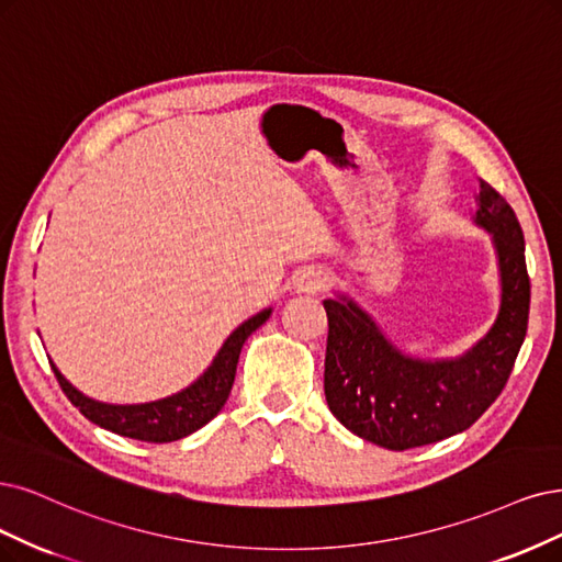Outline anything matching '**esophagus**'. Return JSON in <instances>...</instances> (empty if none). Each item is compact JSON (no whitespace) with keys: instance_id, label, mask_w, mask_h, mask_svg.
<instances>
[{"instance_id":"obj_1","label":"esophagus","mask_w":562,"mask_h":562,"mask_svg":"<svg viewBox=\"0 0 562 562\" xmlns=\"http://www.w3.org/2000/svg\"><path fill=\"white\" fill-rule=\"evenodd\" d=\"M326 284H328V278H326L324 270H319V268H305L303 273H299V278H296V292L315 296V294L324 292Z\"/></svg>"}]
</instances>
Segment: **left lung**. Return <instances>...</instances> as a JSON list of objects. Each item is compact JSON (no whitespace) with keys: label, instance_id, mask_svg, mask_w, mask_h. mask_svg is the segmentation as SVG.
Returning <instances> with one entry per match:
<instances>
[{"label":"left lung","instance_id":"left-lung-1","mask_svg":"<svg viewBox=\"0 0 562 562\" xmlns=\"http://www.w3.org/2000/svg\"><path fill=\"white\" fill-rule=\"evenodd\" d=\"M476 222L493 234L503 305L493 328L465 357H403L347 299H326L324 393L334 417L359 438L405 451L470 428L505 389L528 330L530 278L521 224L507 199L480 180Z\"/></svg>","mask_w":562,"mask_h":562}]
</instances>
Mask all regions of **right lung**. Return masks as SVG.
<instances>
[{
	"label": "right lung",
	"instance_id": "right-lung-1",
	"mask_svg": "<svg viewBox=\"0 0 562 562\" xmlns=\"http://www.w3.org/2000/svg\"><path fill=\"white\" fill-rule=\"evenodd\" d=\"M270 310L247 319L243 326H238L232 336L226 338L220 355L215 357L213 366L203 372L190 389H184L171 398H164L157 403L145 405H106L97 403L82 396L65 378L59 375V370L53 366L55 378L65 391V396L71 401L74 407L82 417L90 419L92 424L106 428L111 432L122 435V438H132L140 442H173L184 438L201 426H205L211 419L217 417V412L224 407L228 393H232L236 366L243 342L255 334V330L268 319Z\"/></svg>",
	"mask_w": 562,
	"mask_h": 562
}]
</instances>
